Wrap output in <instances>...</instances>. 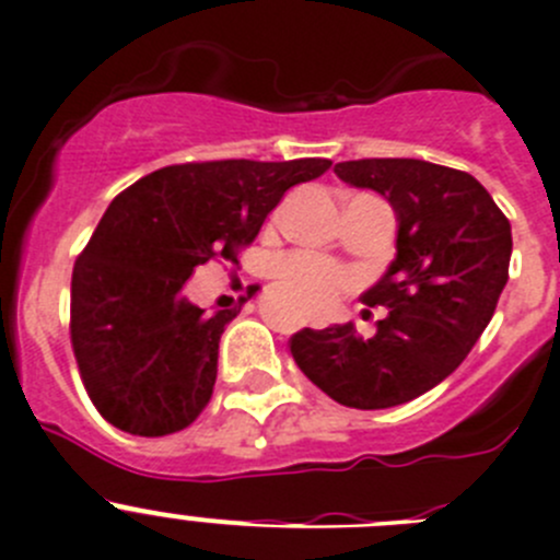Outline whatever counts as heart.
Wrapping results in <instances>:
<instances>
[{"mask_svg": "<svg viewBox=\"0 0 560 560\" xmlns=\"http://www.w3.org/2000/svg\"><path fill=\"white\" fill-rule=\"evenodd\" d=\"M273 273L312 312H328L355 284V276L350 270L312 252H295L276 259Z\"/></svg>", "mask_w": 560, "mask_h": 560, "instance_id": "1", "label": "heart"}]
</instances>
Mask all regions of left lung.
<instances>
[{
  "instance_id": "obj_1",
  "label": "left lung",
  "mask_w": 560,
  "mask_h": 560,
  "mask_svg": "<svg viewBox=\"0 0 560 560\" xmlns=\"http://www.w3.org/2000/svg\"><path fill=\"white\" fill-rule=\"evenodd\" d=\"M334 172L396 213L394 262L361 295L388 317L369 339L352 323L298 330L292 358L339 405H405L443 383L490 325L509 281L512 224L468 172L418 159L341 161Z\"/></svg>"
}]
</instances>
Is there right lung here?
Masks as SVG:
<instances>
[{
  "mask_svg": "<svg viewBox=\"0 0 560 560\" xmlns=\"http://www.w3.org/2000/svg\"><path fill=\"white\" fill-rule=\"evenodd\" d=\"M328 159L164 166L125 188L73 265L70 341L108 424L142 438L186 430L213 396L219 341L241 308L205 312L183 287L257 237L284 191Z\"/></svg>",
  "mask_w": 560,
  "mask_h": 560,
  "instance_id": "right-lung-1",
  "label": "right lung"
}]
</instances>
